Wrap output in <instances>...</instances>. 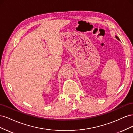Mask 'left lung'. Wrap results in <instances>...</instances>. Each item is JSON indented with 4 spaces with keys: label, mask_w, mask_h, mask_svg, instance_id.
<instances>
[{
    "label": "left lung",
    "mask_w": 133,
    "mask_h": 133,
    "mask_svg": "<svg viewBox=\"0 0 133 133\" xmlns=\"http://www.w3.org/2000/svg\"><path fill=\"white\" fill-rule=\"evenodd\" d=\"M116 38H117V39H118V40H119V38H118V37H117V36H116Z\"/></svg>",
    "instance_id": "obj_1"
}]
</instances>
